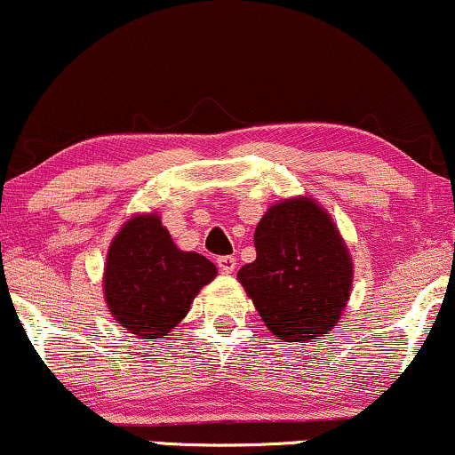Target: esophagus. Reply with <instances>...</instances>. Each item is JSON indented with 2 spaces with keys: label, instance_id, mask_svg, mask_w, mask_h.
Wrapping results in <instances>:
<instances>
[{
  "label": "esophagus",
  "instance_id": "obj_1",
  "mask_svg": "<svg viewBox=\"0 0 455 455\" xmlns=\"http://www.w3.org/2000/svg\"><path fill=\"white\" fill-rule=\"evenodd\" d=\"M217 266L223 274H234V270H236V257H232V255L217 257Z\"/></svg>",
  "mask_w": 455,
  "mask_h": 455
}]
</instances>
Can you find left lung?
<instances>
[{"instance_id": "obj_1", "label": "left lung", "mask_w": 455, "mask_h": 455, "mask_svg": "<svg viewBox=\"0 0 455 455\" xmlns=\"http://www.w3.org/2000/svg\"><path fill=\"white\" fill-rule=\"evenodd\" d=\"M257 259L238 270L266 327L284 341L318 339L350 299L352 257L312 198L280 200L255 229Z\"/></svg>"}]
</instances>
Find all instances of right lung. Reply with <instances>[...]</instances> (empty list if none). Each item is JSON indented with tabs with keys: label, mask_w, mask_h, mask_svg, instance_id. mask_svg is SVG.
Returning <instances> with one entry per match:
<instances>
[{
	"label": "right lung",
	"mask_w": 455,
	"mask_h": 455,
	"mask_svg": "<svg viewBox=\"0 0 455 455\" xmlns=\"http://www.w3.org/2000/svg\"><path fill=\"white\" fill-rule=\"evenodd\" d=\"M217 276L204 255L177 249L156 212L134 215L111 240L103 293L111 316L141 339L172 331Z\"/></svg>",
	"instance_id": "add662e5"
}]
</instances>
